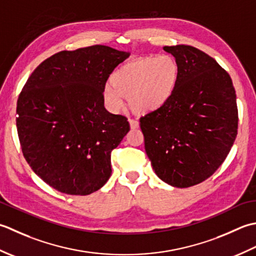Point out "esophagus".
<instances>
[{
	"label": "esophagus",
	"instance_id": "obj_1",
	"mask_svg": "<svg viewBox=\"0 0 256 256\" xmlns=\"http://www.w3.org/2000/svg\"><path fill=\"white\" fill-rule=\"evenodd\" d=\"M129 124H130V128H132V129H136V128L139 127V122L136 120V119H132V118H130V119H129Z\"/></svg>",
	"mask_w": 256,
	"mask_h": 256
}]
</instances>
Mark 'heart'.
<instances>
[{"mask_svg": "<svg viewBox=\"0 0 256 256\" xmlns=\"http://www.w3.org/2000/svg\"><path fill=\"white\" fill-rule=\"evenodd\" d=\"M179 80V64L170 55L144 57L114 72L102 98L110 110H118L128 97L134 112L148 114L164 107L172 97Z\"/></svg>", "mask_w": 256, "mask_h": 256, "instance_id": "heart-1", "label": "heart"}]
</instances>
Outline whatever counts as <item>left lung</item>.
I'll return each mask as SVG.
<instances>
[{
  "mask_svg": "<svg viewBox=\"0 0 256 256\" xmlns=\"http://www.w3.org/2000/svg\"><path fill=\"white\" fill-rule=\"evenodd\" d=\"M164 50L178 62V84L164 107L140 118V128L156 174L189 188L211 176L230 152L238 134L236 90L204 52L189 45Z\"/></svg>",
  "mask_w": 256,
  "mask_h": 256,
  "instance_id": "obj_1",
  "label": "left lung"
}]
</instances>
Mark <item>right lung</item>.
I'll return each mask as SVG.
<instances>
[{"label": "right lung", "instance_id": "right-lung-1", "mask_svg": "<svg viewBox=\"0 0 256 256\" xmlns=\"http://www.w3.org/2000/svg\"><path fill=\"white\" fill-rule=\"evenodd\" d=\"M127 52L105 45L62 50L28 77L18 99L23 156L55 190L87 196L112 174V151L129 132L122 114L108 112L102 92Z\"/></svg>", "mask_w": 256, "mask_h": 256}]
</instances>
